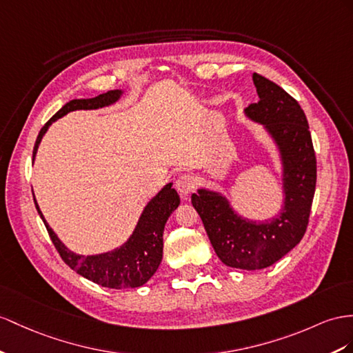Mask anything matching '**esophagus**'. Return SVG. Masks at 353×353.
<instances>
[{
    "label": "esophagus",
    "instance_id": "obj_1",
    "mask_svg": "<svg viewBox=\"0 0 353 353\" xmlns=\"http://www.w3.org/2000/svg\"><path fill=\"white\" fill-rule=\"evenodd\" d=\"M176 188L180 195H188L195 188V179L191 174H182L176 180Z\"/></svg>",
    "mask_w": 353,
    "mask_h": 353
}]
</instances>
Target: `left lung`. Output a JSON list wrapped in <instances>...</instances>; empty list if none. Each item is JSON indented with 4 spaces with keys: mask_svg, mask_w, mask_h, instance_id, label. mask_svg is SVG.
Wrapping results in <instances>:
<instances>
[{
    "mask_svg": "<svg viewBox=\"0 0 353 353\" xmlns=\"http://www.w3.org/2000/svg\"><path fill=\"white\" fill-rule=\"evenodd\" d=\"M259 101L245 108L276 143L282 161L283 207L276 218L255 222L234 212L228 198L198 189L191 201L204 223L216 255L225 265L261 270L273 265L301 241L316 188V157L309 123L300 104L264 76H252Z\"/></svg>",
    "mask_w": 353,
    "mask_h": 353,
    "instance_id": "left-lung-1",
    "label": "left lung"
}]
</instances>
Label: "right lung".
<instances>
[{
	"label": "right lung",
	"instance_id": "add662e5",
	"mask_svg": "<svg viewBox=\"0 0 353 353\" xmlns=\"http://www.w3.org/2000/svg\"><path fill=\"white\" fill-rule=\"evenodd\" d=\"M123 94V90H108L105 94L98 95L95 98H86V99H71L70 103L62 105L61 110L53 114L50 119L46 122L39 132V137L34 144L32 152V161L37 153L39 144L46 134L49 126L61 119L62 116L68 114L74 110H97V108H103L107 105L114 104ZM173 183H167L161 191L152 198L148 205L143 209L140 219L135 225V228L130 239L126 240L121 248H116L114 250L104 252V254L98 255H77L65 248L53 230L49 227V223L44 219V216L37 204V200L34 198L35 209H37L40 218L43 219L46 230L50 236V240L55 245L57 250L62 261L73 268L77 274L83 276L88 280L101 285L104 288L112 289H126V288H139L144 285L148 280L155 274L161 261H162V248H164V241H162V234H164V227L179 204L180 198L176 192Z\"/></svg>",
	"mask_w": 353,
	"mask_h": 353
}]
</instances>
